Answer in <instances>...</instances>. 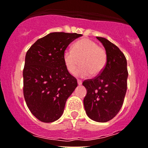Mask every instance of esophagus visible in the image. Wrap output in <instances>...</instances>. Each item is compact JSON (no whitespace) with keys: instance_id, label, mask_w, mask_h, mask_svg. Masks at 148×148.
<instances>
[{"instance_id":"1","label":"esophagus","mask_w":148,"mask_h":148,"mask_svg":"<svg viewBox=\"0 0 148 148\" xmlns=\"http://www.w3.org/2000/svg\"><path fill=\"white\" fill-rule=\"evenodd\" d=\"M77 83H78L79 85H81V84H82V82L81 80H79V79H77Z\"/></svg>"}]
</instances>
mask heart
Wrapping results in <instances>:
<instances>
[{
	"mask_svg": "<svg viewBox=\"0 0 148 148\" xmlns=\"http://www.w3.org/2000/svg\"><path fill=\"white\" fill-rule=\"evenodd\" d=\"M64 61L69 72L73 74L79 64L75 74L85 77L91 74L99 75L107 64V53L98 44L88 38L80 40L74 45L73 49H66L64 53Z\"/></svg>",
	"mask_w": 148,
	"mask_h": 148,
	"instance_id": "obj_1",
	"label": "heart"
}]
</instances>
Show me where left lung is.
Returning <instances> with one entry per match:
<instances>
[{
  "instance_id": "1",
  "label": "left lung",
  "mask_w": 148,
  "mask_h": 148,
  "mask_svg": "<svg viewBox=\"0 0 148 148\" xmlns=\"http://www.w3.org/2000/svg\"><path fill=\"white\" fill-rule=\"evenodd\" d=\"M107 53L103 71L82 84L87 90L84 98L86 114L97 122H107L121 110L127 89V62L119 48L104 38L97 37Z\"/></svg>"
}]
</instances>
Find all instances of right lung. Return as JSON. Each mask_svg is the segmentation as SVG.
<instances>
[{
    "label": "right lung",
    "instance_id": "add662e5",
    "mask_svg": "<svg viewBox=\"0 0 148 148\" xmlns=\"http://www.w3.org/2000/svg\"><path fill=\"white\" fill-rule=\"evenodd\" d=\"M81 34L52 32L38 40L27 51L23 70L24 99L32 114L45 123L58 120L66 102L77 87L69 74L64 53Z\"/></svg>",
    "mask_w": 148,
    "mask_h": 148
}]
</instances>
